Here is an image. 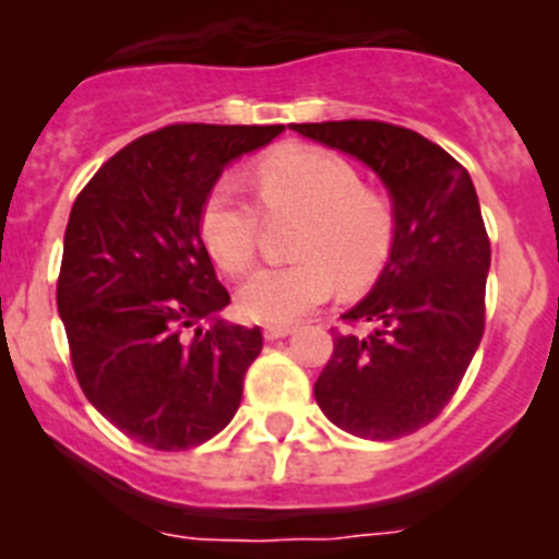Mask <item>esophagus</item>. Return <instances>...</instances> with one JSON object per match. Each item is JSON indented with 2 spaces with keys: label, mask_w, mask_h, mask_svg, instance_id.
<instances>
[{
  "label": "esophagus",
  "mask_w": 559,
  "mask_h": 559,
  "mask_svg": "<svg viewBox=\"0 0 559 559\" xmlns=\"http://www.w3.org/2000/svg\"><path fill=\"white\" fill-rule=\"evenodd\" d=\"M294 333V328H288V324H269V328L263 330V335L269 341H274V338H285V335H290Z\"/></svg>",
  "instance_id": "1"
}]
</instances>
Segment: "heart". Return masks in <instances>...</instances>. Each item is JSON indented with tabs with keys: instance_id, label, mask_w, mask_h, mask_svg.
Segmentation results:
<instances>
[{
	"instance_id": "obj_1",
	"label": "heart",
	"mask_w": 559,
	"mask_h": 559,
	"mask_svg": "<svg viewBox=\"0 0 559 559\" xmlns=\"http://www.w3.org/2000/svg\"><path fill=\"white\" fill-rule=\"evenodd\" d=\"M269 212H305L296 240L299 263L263 265L237 290V310L260 324H290L328 302L335 276L349 288L369 283L397 240L392 199L364 187L344 156L319 145H285L254 173ZM263 212L235 176H221L201 204L199 229L212 260L243 274L254 260Z\"/></svg>"
}]
</instances>
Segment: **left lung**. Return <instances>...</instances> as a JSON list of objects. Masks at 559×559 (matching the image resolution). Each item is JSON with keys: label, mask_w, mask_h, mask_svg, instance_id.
<instances>
[{"label": "left lung", "mask_w": 559, "mask_h": 559, "mask_svg": "<svg viewBox=\"0 0 559 559\" xmlns=\"http://www.w3.org/2000/svg\"><path fill=\"white\" fill-rule=\"evenodd\" d=\"M294 131L367 162L397 210V240L378 285L341 316L372 330L333 328L316 403L355 437H408L451 403L484 335L490 237L476 187L451 153L412 128L338 120Z\"/></svg>", "instance_id": "1"}]
</instances>
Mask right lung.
<instances>
[{
    "mask_svg": "<svg viewBox=\"0 0 559 559\" xmlns=\"http://www.w3.org/2000/svg\"><path fill=\"white\" fill-rule=\"evenodd\" d=\"M283 126L176 122L117 151L69 212L58 313L88 403L153 451H187L229 426L260 328L215 322L229 305L199 215L240 153Z\"/></svg>",
    "mask_w": 559,
    "mask_h": 559,
    "instance_id": "add662e5",
    "label": "right lung"
}]
</instances>
